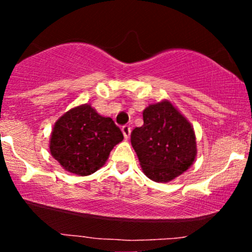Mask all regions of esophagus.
Masks as SVG:
<instances>
[{
    "label": "esophagus",
    "instance_id": "1",
    "mask_svg": "<svg viewBox=\"0 0 252 252\" xmlns=\"http://www.w3.org/2000/svg\"><path fill=\"white\" fill-rule=\"evenodd\" d=\"M122 132L124 135V138H126V140H128V138L130 137V132H131V128H130V126H122Z\"/></svg>",
    "mask_w": 252,
    "mask_h": 252
}]
</instances>
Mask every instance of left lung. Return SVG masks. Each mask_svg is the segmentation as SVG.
<instances>
[{
  "label": "left lung",
  "instance_id": "8db88e82",
  "mask_svg": "<svg viewBox=\"0 0 252 252\" xmlns=\"http://www.w3.org/2000/svg\"><path fill=\"white\" fill-rule=\"evenodd\" d=\"M131 146L143 173L155 182L174 180L196 156L192 124L167 99L143 110V126L132 130Z\"/></svg>",
  "mask_w": 252,
  "mask_h": 252
}]
</instances>
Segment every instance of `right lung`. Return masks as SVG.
<instances>
[{
    "label": "right lung",
    "mask_w": 252,
    "mask_h": 252,
    "mask_svg": "<svg viewBox=\"0 0 252 252\" xmlns=\"http://www.w3.org/2000/svg\"><path fill=\"white\" fill-rule=\"evenodd\" d=\"M122 140V131L111 118L100 116L90 104H82L54 124L50 152L63 169L85 176L103 167Z\"/></svg>",
    "instance_id": "obj_1"
}]
</instances>
